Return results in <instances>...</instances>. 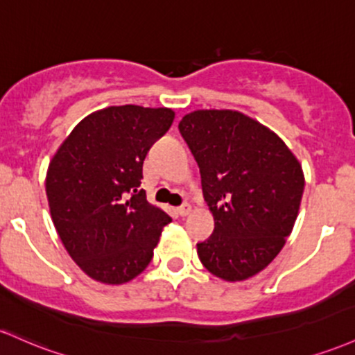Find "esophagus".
Here are the masks:
<instances>
[{
    "label": "esophagus",
    "mask_w": 355,
    "mask_h": 355,
    "mask_svg": "<svg viewBox=\"0 0 355 355\" xmlns=\"http://www.w3.org/2000/svg\"><path fill=\"white\" fill-rule=\"evenodd\" d=\"M190 212H192V205H190V204H187V202H185V204H182L180 207H178V214H180L182 217L189 216Z\"/></svg>",
    "instance_id": "obj_1"
}]
</instances>
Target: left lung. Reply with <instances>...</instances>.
I'll list each match as a JSON object with an SVG mask.
<instances>
[{
	"instance_id": "8db88e82",
	"label": "left lung",
	"mask_w": 355,
	"mask_h": 355,
	"mask_svg": "<svg viewBox=\"0 0 355 355\" xmlns=\"http://www.w3.org/2000/svg\"><path fill=\"white\" fill-rule=\"evenodd\" d=\"M178 130L216 220L212 236L197 244L198 258L225 282L251 278L291 234L305 187L302 166L272 131L237 111H193Z\"/></svg>"
}]
</instances>
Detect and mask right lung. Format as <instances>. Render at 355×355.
<instances>
[{"mask_svg":"<svg viewBox=\"0 0 355 355\" xmlns=\"http://www.w3.org/2000/svg\"><path fill=\"white\" fill-rule=\"evenodd\" d=\"M166 107L111 106L80 121L46 171V198L62 243L91 278L121 285L150 264L171 217L146 200L143 162L170 130Z\"/></svg>","mask_w":355,"mask_h":355,"instance_id":"add662e5","label":"right lung"}]
</instances>
